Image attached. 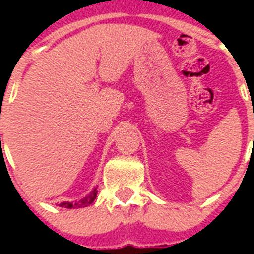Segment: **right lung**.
<instances>
[{"label":"right lung","mask_w":254,"mask_h":254,"mask_svg":"<svg viewBox=\"0 0 254 254\" xmlns=\"http://www.w3.org/2000/svg\"><path fill=\"white\" fill-rule=\"evenodd\" d=\"M97 196V189L92 190V192L85 196L84 199H81L79 201H75V203H71V201H63L59 204V207H64V208H81V207H88L89 204L93 203V200Z\"/></svg>","instance_id":"obj_1"}]
</instances>
